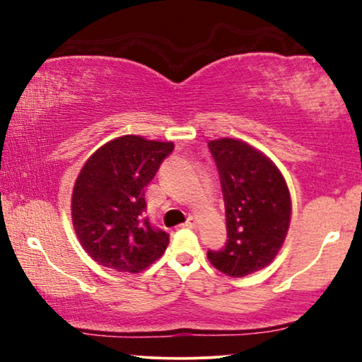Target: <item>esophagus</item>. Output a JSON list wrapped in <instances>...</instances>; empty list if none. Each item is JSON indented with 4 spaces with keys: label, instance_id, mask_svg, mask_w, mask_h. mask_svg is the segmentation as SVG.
Here are the masks:
<instances>
[{
    "label": "esophagus",
    "instance_id": "1",
    "mask_svg": "<svg viewBox=\"0 0 362 362\" xmlns=\"http://www.w3.org/2000/svg\"><path fill=\"white\" fill-rule=\"evenodd\" d=\"M182 226L187 227V229H194V227L197 226V219L196 217H189V219H187Z\"/></svg>",
    "mask_w": 362,
    "mask_h": 362
}]
</instances>
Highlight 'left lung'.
<instances>
[{
	"mask_svg": "<svg viewBox=\"0 0 362 362\" xmlns=\"http://www.w3.org/2000/svg\"><path fill=\"white\" fill-rule=\"evenodd\" d=\"M221 177L227 242L207 259L222 274L245 276L265 269L284 245L291 201L274 163L249 143L221 138L207 143Z\"/></svg>",
	"mask_w": 362,
	"mask_h": 362,
	"instance_id": "obj_1",
	"label": "left lung"
}]
</instances>
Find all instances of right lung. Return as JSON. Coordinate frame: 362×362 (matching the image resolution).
Segmentation results:
<instances>
[{"label": "right lung", "instance_id": "right-lung-1", "mask_svg": "<svg viewBox=\"0 0 362 362\" xmlns=\"http://www.w3.org/2000/svg\"><path fill=\"white\" fill-rule=\"evenodd\" d=\"M171 141L125 135L93 153L72 192V222L98 265L138 274L165 254L170 234L145 216V189L171 155Z\"/></svg>", "mask_w": 362, "mask_h": 362}]
</instances>
